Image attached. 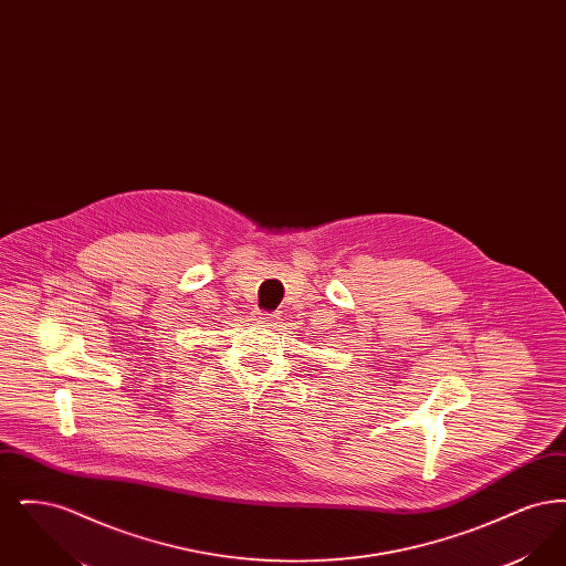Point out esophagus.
I'll use <instances>...</instances> for the list:
<instances>
[{"label": "esophagus", "mask_w": 566, "mask_h": 566, "mask_svg": "<svg viewBox=\"0 0 566 566\" xmlns=\"http://www.w3.org/2000/svg\"><path fill=\"white\" fill-rule=\"evenodd\" d=\"M275 318H277V314H261V312L254 316V321H256V323L268 324V326H271V323H273Z\"/></svg>", "instance_id": "34e87169"}]
</instances>
